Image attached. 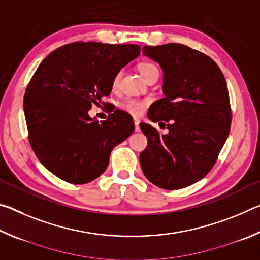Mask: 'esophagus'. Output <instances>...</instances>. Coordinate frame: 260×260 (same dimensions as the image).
<instances>
[{"instance_id": "34e87169", "label": "esophagus", "mask_w": 260, "mask_h": 260, "mask_svg": "<svg viewBox=\"0 0 260 260\" xmlns=\"http://www.w3.org/2000/svg\"><path fill=\"white\" fill-rule=\"evenodd\" d=\"M139 124H140V120H139V119H134V125H135V131H136V132L140 131Z\"/></svg>"}]
</instances>
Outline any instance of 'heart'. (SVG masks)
I'll return each mask as SVG.
<instances>
[{"label": "heart", "mask_w": 260, "mask_h": 260, "mask_svg": "<svg viewBox=\"0 0 260 260\" xmlns=\"http://www.w3.org/2000/svg\"><path fill=\"white\" fill-rule=\"evenodd\" d=\"M138 70L141 74V77H142L144 80H147V79L153 76L158 77V74H159V71H158L156 65L150 63V61H143V63L139 64ZM120 78H121V72L119 71L116 73V76L113 78L112 86L114 88L118 86ZM143 107H144V102H141V101H136V100H128L122 104V109L126 110L128 113L133 114V116H139V114L142 112Z\"/></svg>", "instance_id": "b5f03b06"}]
</instances>
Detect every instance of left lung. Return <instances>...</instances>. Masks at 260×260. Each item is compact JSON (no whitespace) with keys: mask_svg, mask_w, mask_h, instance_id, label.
<instances>
[{"mask_svg":"<svg viewBox=\"0 0 260 260\" xmlns=\"http://www.w3.org/2000/svg\"><path fill=\"white\" fill-rule=\"evenodd\" d=\"M143 55L161 68L165 95L150 105L148 118L167 122L169 132L160 134L141 122L148 139L140 153L141 167L157 187H188L209 173L230 134L232 113L225 77L209 56L180 43L144 46Z\"/></svg>","mask_w":260,"mask_h":260,"instance_id":"obj_1","label":"left lung"}]
</instances>
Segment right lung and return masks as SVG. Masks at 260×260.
<instances>
[{"label": "right lung", "instance_id": "obj_1", "mask_svg": "<svg viewBox=\"0 0 260 260\" xmlns=\"http://www.w3.org/2000/svg\"><path fill=\"white\" fill-rule=\"evenodd\" d=\"M136 45L74 42L39 65L24 96L29 143L41 164L64 181H93L117 144L134 132L128 113L114 110L103 121L88 111L112 90L117 72L140 55Z\"/></svg>", "mask_w": 260, "mask_h": 260}]
</instances>
